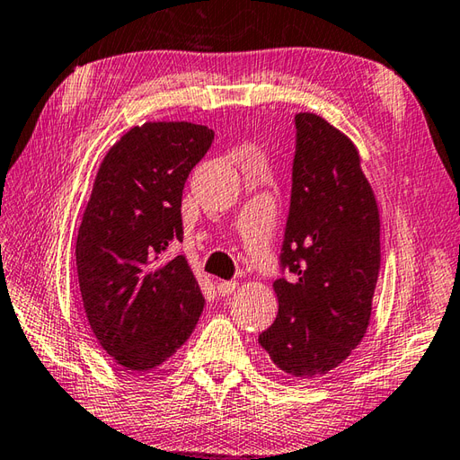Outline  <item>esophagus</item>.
<instances>
[{"label": "esophagus", "instance_id": "1", "mask_svg": "<svg viewBox=\"0 0 460 460\" xmlns=\"http://www.w3.org/2000/svg\"><path fill=\"white\" fill-rule=\"evenodd\" d=\"M237 282L235 280H221L219 285H217V292H219V296H229V295H233V292L237 290Z\"/></svg>", "mask_w": 460, "mask_h": 460}]
</instances>
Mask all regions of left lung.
Wrapping results in <instances>:
<instances>
[{
    "label": "left lung",
    "instance_id": "obj_1",
    "mask_svg": "<svg viewBox=\"0 0 460 460\" xmlns=\"http://www.w3.org/2000/svg\"><path fill=\"white\" fill-rule=\"evenodd\" d=\"M290 211L275 280L279 314L259 344L285 374L338 367L369 326L379 277V209L356 144L328 120L298 112Z\"/></svg>",
    "mask_w": 460,
    "mask_h": 460
}]
</instances>
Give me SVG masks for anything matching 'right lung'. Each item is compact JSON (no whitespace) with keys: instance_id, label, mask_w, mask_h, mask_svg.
I'll return each mask as SVG.
<instances>
[{"instance_id":"add662e5","label":"right lung","mask_w":460,"mask_h":460,"mask_svg":"<svg viewBox=\"0 0 460 460\" xmlns=\"http://www.w3.org/2000/svg\"><path fill=\"white\" fill-rule=\"evenodd\" d=\"M213 130L193 122L134 126L96 172L76 235V272L94 338L128 371L155 369L191 336L203 295L183 255L181 193Z\"/></svg>"}]
</instances>
